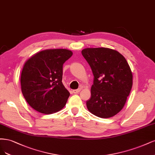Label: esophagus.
<instances>
[{
    "label": "esophagus",
    "instance_id": "esophagus-1",
    "mask_svg": "<svg viewBox=\"0 0 155 155\" xmlns=\"http://www.w3.org/2000/svg\"><path fill=\"white\" fill-rule=\"evenodd\" d=\"M81 89H74V90H73V92L74 93H78L80 91H81Z\"/></svg>",
    "mask_w": 155,
    "mask_h": 155
}]
</instances>
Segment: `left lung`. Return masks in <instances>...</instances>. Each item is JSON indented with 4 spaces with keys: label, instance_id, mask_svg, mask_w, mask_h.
Wrapping results in <instances>:
<instances>
[{
    "label": "left lung",
    "instance_id": "left-lung-1",
    "mask_svg": "<svg viewBox=\"0 0 155 155\" xmlns=\"http://www.w3.org/2000/svg\"><path fill=\"white\" fill-rule=\"evenodd\" d=\"M83 57L94 75L87 109L100 118H110L120 111L133 86V74L122 54L107 48H86Z\"/></svg>",
    "mask_w": 155,
    "mask_h": 155
}]
</instances>
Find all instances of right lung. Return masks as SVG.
I'll use <instances>...</instances> for the list:
<instances>
[{
  "mask_svg": "<svg viewBox=\"0 0 155 155\" xmlns=\"http://www.w3.org/2000/svg\"><path fill=\"white\" fill-rule=\"evenodd\" d=\"M72 54L69 49H49L35 53L25 62L21 90L35 110L48 114L65 106L70 93L62 82V67Z\"/></svg>",
  "mask_w": 155,
  "mask_h": 155,
  "instance_id": "obj_1",
  "label": "right lung"
}]
</instances>
